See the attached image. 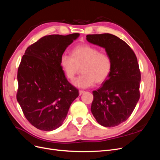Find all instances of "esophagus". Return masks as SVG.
Instances as JSON below:
<instances>
[{
	"instance_id": "obj_1",
	"label": "esophagus",
	"mask_w": 160,
	"mask_h": 160,
	"mask_svg": "<svg viewBox=\"0 0 160 160\" xmlns=\"http://www.w3.org/2000/svg\"><path fill=\"white\" fill-rule=\"evenodd\" d=\"M83 93H85V91H83V90H79V95H81L83 94Z\"/></svg>"
}]
</instances>
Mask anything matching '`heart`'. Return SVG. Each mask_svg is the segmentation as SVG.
I'll return each mask as SVG.
<instances>
[{
  "label": "heart",
  "mask_w": 160,
  "mask_h": 160,
  "mask_svg": "<svg viewBox=\"0 0 160 160\" xmlns=\"http://www.w3.org/2000/svg\"><path fill=\"white\" fill-rule=\"evenodd\" d=\"M72 57L64 54L61 57V68L67 79L72 80L81 68L82 74L72 83L80 88H88L107 79L113 69L109 55L89 45H79L72 51Z\"/></svg>",
  "instance_id": "1"
}]
</instances>
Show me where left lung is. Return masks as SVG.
I'll list each match as a JSON object with an SVG mask.
<instances>
[{
  "label": "left lung",
  "instance_id": "obj_1",
  "mask_svg": "<svg viewBox=\"0 0 160 160\" xmlns=\"http://www.w3.org/2000/svg\"><path fill=\"white\" fill-rule=\"evenodd\" d=\"M86 37L89 42L105 48L113 61L111 75L100 88L93 91L92 114L104 127L117 126L129 118L140 98L138 59L126 42L111 34Z\"/></svg>",
  "mask_w": 160,
  "mask_h": 160
}]
</instances>
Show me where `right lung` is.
Masks as SVG:
<instances>
[{
	"instance_id": "1",
	"label": "right lung",
	"mask_w": 160,
	"mask_h": 160,
	"mask_svg": "<svg viewBox=\"0 0 160 160\" xmlns=\"http://www.w3.org/2000/svg\"><path fill=\"white\" fill-rule=\"evenodd\" d=\"M79 36L51 35L27 47L19 65L17 99L32 125L43 131L59 128L79 90L67 81L60 61Z\"/></svg>"
}]
</instances>
